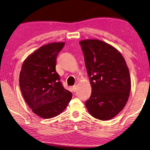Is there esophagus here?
I'll return each instance as SVG.
<instances>
[{
	"mask_svg": "<svg viewBox=\"0 0 150 150\" xmlns=\"http://www.w3.org/2000/svg\"><path fill=\"white\" fill-rule=\"evenodd\" d=\"M72 89H73V91H76V89H77V85L73 86L72 87Z\"/></svg>",
	"mask_w": 150,
	"mask_h": 150,
	"instance_id": "obj_1",
	"label": "esophagus"
}]
</instances>
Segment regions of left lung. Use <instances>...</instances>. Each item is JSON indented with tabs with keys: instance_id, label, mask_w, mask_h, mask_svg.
<instances>
[{
	"instance_id": "left-lung-1",
	"label": "left lung",
	"mask_w": 150,
	"mask_h": 150,
	"mask_svg": "<svg viewBox=\"0 0 150 150\" xmlns=\"http://www.w3.org/2000/svg\"><path fill=\"white\" fill-rule=\"evenodd\" d=\"M92 87L85 104L90 115L108 121L122 110L129 98L131 80L121 53L99 40L79 42Z\"/></svg>"
}]
</instances>
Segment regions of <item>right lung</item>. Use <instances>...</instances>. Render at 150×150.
Segmentation results:
<instances>
[{"mask_svg": "<svg viewBox=\"0 0 150 150\" xmlns=\"http://www.w3.org/2000/svg\"><path fill=\"white\" fill-rule=\"evenodd\" d=\"M64 42L43 45L24 61L19 85L32 111L44 119L56 117L66 109L72 93L63 87L55 70L57 54Z\"/></svg>", "mask_w": 150, "mask_h": 150, "instance_id": "add662e5", "label": "right lung"}]
</instances>
